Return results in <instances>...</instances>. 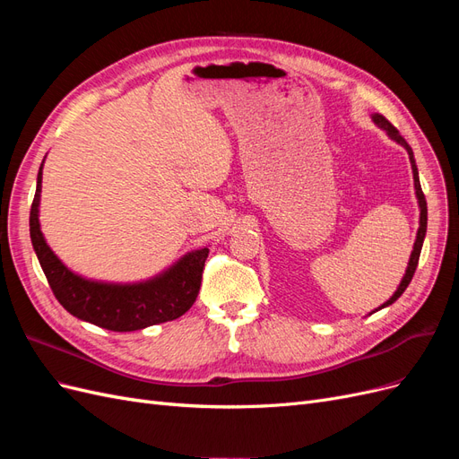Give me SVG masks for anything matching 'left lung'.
Masks as SVG:
<instances>
[{
    "mask_svg": "<svg viewBox=\"0 0 459 459\" xmlns=\"http://www.w3.org/2000/svg\"><path fill=\"white\" fill-rule=\"evenodd\" d=\"M371 120H373L375 124H377V126H379L381 130H385V132H386V135L391 137L393 142H396L398 145H402V147H404V149L408 151L410 164H411V172H413V189H415V197H418V204H420V230H418V235H415L413 251H411V255H410V260H408V268H406V273H404V277H402L400 285L396 287L394 295H393L391 299H388L386 302H383L381 307L377 308V310H381V308L391 307V304H393L394 300H398V299H400V295L404 293L406 287L410 285L411 277H413V273H415V268H418L420 255H421V247H423V239H425V233H427V201H425V195H423V191H421V184H420V172H418V166H415V159H413V151H411V147L406 143L404 137H402V135L398 134V130H396V128L393 126V124L388 122V120H386L383 115L375 113V115H371ZM377 310H373V312H377ZM373 312H371V314H373Z\"/></svg>",
    "mask_w": 459,
    "mask_h": 459,
    "instance_id": "left-lung-1",
    "label": "left lung"
}]
</instances>
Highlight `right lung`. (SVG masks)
Instances as JSON below:
<instances>
[{"label":"right lung","instance_id":"add662e5","mask_svg":"<svg viewBox=\"0 0 459 459\" xmlns=\"http://www.w3.org/2000/svg\"><path fill=\"white\" fill-rule=\"evenodd\" d=\"M39 166L36 195L30 208V239L49 287L66 312L108 331H137L184 316L195 302L208 247L184 255L160 273L135 283L97 281L74 273L51 251L39 228Z\"/></svg>","mask_w":459,"mask_h":459}]
</instances>
